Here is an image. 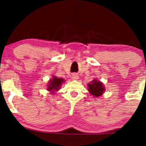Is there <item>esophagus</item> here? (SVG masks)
Masks as SVG:
<instances>
[{"label": "esophagus", "instance_id": "obj_1", "mask_svg": "<svg viewBox=\"0 0 146 146\" xmlns=\"http://www.w3.org/2000/svg\"><path fill=\"white\" fill-rule=\"evenodd\" d=\"M79 78V76L77 74H72L71 75V79L73 80H78Z\"/></svg>", "mask_w": 146, "mask_h": 146}]
</instances>
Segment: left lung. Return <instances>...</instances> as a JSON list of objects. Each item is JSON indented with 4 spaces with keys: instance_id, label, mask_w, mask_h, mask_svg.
<instances>
[{
    "instance_id": "1",
    "label": "left lung",
    "mask_w": 146,
    "mask_h": 146,
    "mask_svg": "<svg viewBox=\"0 0 146 146\" xmlns=\"http://www.w3.org/2000/svg\"><path fill=\"white\" fill-rule=\"evenodd\" d=\"M87 86H88V90L89 91L90 94L93 95L94 98L102 96L106 90L104 84L97 78L92 80L89 84H87Z\"/></svg>"
}]
</instances>
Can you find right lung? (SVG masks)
<instances>
[{
  "label": "right lung",
  "mask_w": 146,
  "mask_h": 146,
  "mask_svg": "<svg viewBox=\"0 0 146 146\" xmlns=\"http://www.w3.org/2000/svg\"><path fill=\"white\" fill-rule=\"evenodd\" d=\"M65 80L63 78H57L55 75L52 76V78L48 80V83L47 85L46 89L48 92L51 93L52 95H54L56 92L60 89L61 85L64 82Z\"/></svg>",
  "instance_id": "obj_1"
}]
</instances>
